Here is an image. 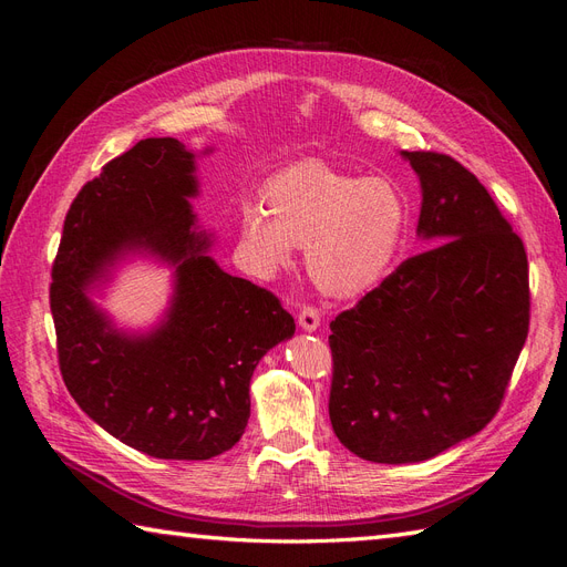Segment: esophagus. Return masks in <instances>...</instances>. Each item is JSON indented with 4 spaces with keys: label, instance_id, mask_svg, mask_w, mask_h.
<instances>
[{
    "label": "esophagus",
    "instance_id": "esophagus-1",
    "mask_svg": "<svg viewBox=\"0 0 567 567\" xmlns=\"http://www.w3.org/2000/svg\"><path fill=\"white\" fill-rule=\"evenodd\" d=\"M298 323H300V329H302V331L312 333V331H317V329H319L321 315H319V310H315V307H302V310L298 312Z\"/></svg>",
    "mask_w": 567,
    "mask_h": 567
}]
</instances>
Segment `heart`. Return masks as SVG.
Wrapping results in <instances>:
<instances>
[{
	"instance_id": "heart-1",
	"label": "heart",
	"mask_w": 567,
	"mask_h": 567,
	"mask_svg": "<svg viewBox=\"0 0 567 567\" xmlns=\"http://www.w3.org/2000/svg\"><path fill=\"white\" fill-rule=\"evenodd\" d=\"M409 225L400 184L307 161L269 182L267 203L248 200L238 229L246 262L260 277L290 267L298 246H307V271L323 293L357 298L383 281Z\"/></svg>"
}]
</instances>
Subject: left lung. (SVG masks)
<instances>
[{
	"label": "left lung",
	"instance_id": "obj_1",
	"mask_svg": "<svg viewBox=\"0 0 567 567\" xmlns=\"http://www.w3.org/2000/svg\"><path fill=\"white\" fill-rule=\"evenodd\" d=\"M427 244L331 321L336 437L373 463H419L494 419L529 326L527 255L487 188L450 156L402 151Z\"/></svg>",
	"mask_w": 567,
	"mask_h": 567
}]
</instances>
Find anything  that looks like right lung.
<instances>
[{
	"label": "right lung",
	"mask_w": 567,
	"mask_h": 567,
	"mask_svg": "<svg viewBox=\"0 0 567 567\" xmlns=\"http://www.w3.org/2000/svg\"><path fill=\"white\" fill-rule=\"evenodd\" d=\"M213 148H205L210 153ZM198 153L151 136L82 186L51 269L63 383L106 433L153 458L205 461L231 450L250 419L260 359L296 321L269 290L210 257L198 229ZM130 254L174 267V293L148 332L117 330L94 289Z\"/></svg>",
	"instance_id": "obj_1"
}]
</instances>
